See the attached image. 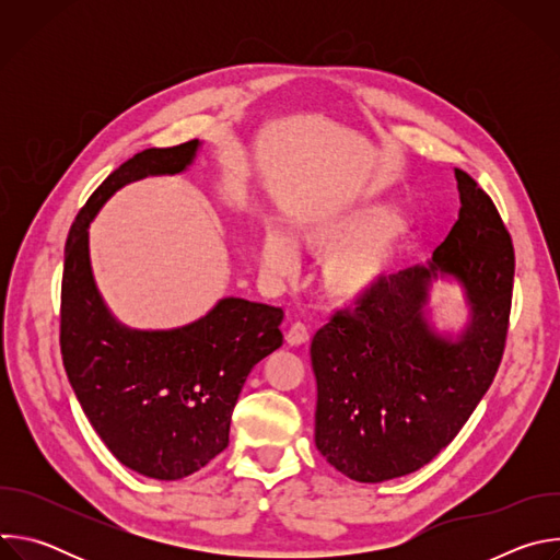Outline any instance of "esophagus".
<instances>
[{
  "label": "esophagus",
  "instance_id": "34e87169",
  "mask_svg": "<svg viewBox=\"0 0 560 560\" xmlns=\"http://www.w3.org/2000/svg\"><path fill=\"white\" fill-rule=\"evenodd\" d=\"M285 341H288V346H294V348L305 346V343L310 341V330H307L303 324H294V326H290V330L285 332Z\"/></svg>",
  "mask_w": 560,
  "mask_h": 560
}]
</instances>
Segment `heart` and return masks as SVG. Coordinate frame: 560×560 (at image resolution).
I'll return each instance as SVG.
<instances>
[{
	"instance_id": "obj_1",
	"label": "heart",
	"mask_w": 560,
	"mask_h": 560,
	"mask_svg": "<svg viewBox=\"0 0 560 560\" xmlns=\"http://www.w3.org/2000/svg\"><path fill=\"white\" fill-rule=\"evenodd\" d=\"M401 217L389 206H361L343 212H318L301 221L299 236L316 250H332L322 266V285L337 301H357L372 292L396 259V228ZM261 264L275 277L294 266V246L283 232H268Z\"/></svg>"
}]
</instances>
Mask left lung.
Here are the masks:
<instances>
[{
	"label": "left lung",
	"instance_id": "8db88e82",
	"mask_svg": "<svg viewBox=\"0 0 560 560\" xmlns=\"http://www.w3.org/2000/svg\"><path fill=\"white\" fill-rule=\"evenodd\" d=\"M458 219L425 264L385 277L310 346L314 443L341 474L383 483L430 463L465 425L499 370L514 283L512 238L476 182L456 171ZM439 278L470 310L456 335L431 322Z\"/></svg>",
	"mask_w": 560,
	"mask_h": 560
}]
</instances>
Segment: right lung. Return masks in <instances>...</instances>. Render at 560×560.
Returning <instances> with one entry per match:
<instances>
[{
    "label": "right lung",
    "instance_id": "1",
    "mask_svg": "<svg viewBox=\"0 0 560 560\" xmlns=\"http://www.w3.org/2000/svg\"><path fill=\"white\" fill-rule=\"evenodd\" d=\"M199 139L148 148L121 164L77 214L63 253L61 357L91 425L137 474L177 481L228 447L232 410L250 370L283 343V310L219 299L197 322L137 330L110 312L91 266V223L124 186L182 175Z\"/></svg>",
    "mask_w": 560,
    "mask_h": 560
}]
</instances>
